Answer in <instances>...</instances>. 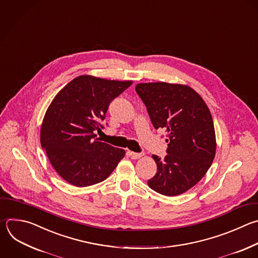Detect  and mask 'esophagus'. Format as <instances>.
<instances>
[{
  "instance_id": "esophagus-1",
  "label": "esophagus",
  "mask_w": 258,
  "mask_h": 258,
  "mask_svg": "<svg viewBox=\"0 0 258 258\" xmlns=\"http://www.w3.org/2000/svg\"><path fill=\"white\" fill-rule=\"evenodd\" d=\"M144 153H135V152H128V156L133 159H139L141 157H143Z\"/></svg>"
}]
</instances>
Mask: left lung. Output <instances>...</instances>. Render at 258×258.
Here are the masks:
<instances>
[{
  "mask_svg": "<svg viewBox=\"0 0 258 258\" xmlns=\"http://www.w3.org/2000/svg\"><path fill=\"white\" fill-rule=\"evenodd\" d=\"M136 91L147 107L153 126L167 132V155H153L157 173L148 180L153 190L167 197L181 195L207 173L216 155L211 112L203 98L186 85L141 83Z\"/></svg>",
  "mask_w": 258,
  "mask_h": 258,
  "instance_id": "left-lung-1",
  "label": "left lung"
}]
</instances>
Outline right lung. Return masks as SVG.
I'll return each instance as SVG.
<instances>
[{"label":"right lung","instance_id":"1","mask_svg":"<svg viewBox=\"0 0 258 258\" xmlns=\"http://www.w3.org/2000/svg\"><path fill=\"white\" fill-rule=\"evenodd\" d=\"M133 84L83 75L56 94L46 110L40 144L57 174L70 184L89 186L105 180L125 151L100 142L95 131L110 102Z\"/></svg>","mask_w":258,"mask_h":258}]
</instances>
